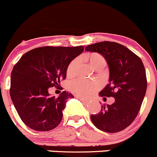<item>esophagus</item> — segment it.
Returning a JSON list of instances; mask_svg holds the SVG:
<instances>
[{
    "instance_id": "1",
    "label": "esophagus",
    "mask_w": 157,
    "mask_h": 157,
    "mask_svg": "<svg viewBox=\"0 0 157 157\" xmlns=\"http://www.w3.org/2000/svg\"><path fill=\"white\" fill-rule=\"evenodd\" d=\"M77 98H78L79 100L82 101V102H84V103H85V104H88V102H89V101H88V99H85V98H84L78 97V96H77Z\"/></svg>"
}]
</instances>
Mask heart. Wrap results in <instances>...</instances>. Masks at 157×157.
<instances>
[{"mask_svg": "<svg viewBox=\"0 0 157 157\" xmlns=\"http://www.w3.org/2000/svg\"><path fill=\"white\" fill-rule=\"evenodd\" d=\"M85 59L89 62L91 67L96 69L97 68L106 66L107 62L105 59L101 54L97 52L88 54L85 56ZM77 66V60L74 59L69 64L66 70L67 76L71 77L75 74V69ZM99 88V85L94 82H85L82 80H75L71 83L70 89L74 94L76 95L82 96V97H88L91 96L95 91Z\"/></svg>", "mask_w": 157, "mask_h": 157, "instance_id": "heart-1", "label": "heart"}]
</instances>
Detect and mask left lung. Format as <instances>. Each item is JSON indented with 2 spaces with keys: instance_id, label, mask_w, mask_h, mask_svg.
Instances as JSON below:
<instances>
[{
  "instance_id": "1",
  "label": "left lung",
  "mask_w": 157,
  "mask_h": 157,
  "mask_svg": "<svg viewBox=\"0 0 157 157\" xmlns=\"http://www.w3.org/2000/svg\"><path fill=\"white\" fill-rule=\"evenodd\" d=\"M88 52L103 56L110 70V83L99 95L113 97L112 105H102L91 120L99 130L108 133L121 131L131 124L139 113L147 87L142 60L128 48L115 42L104 41L88 45Z\"/></svg>"
}]
</instances>
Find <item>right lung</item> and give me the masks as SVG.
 Instances as JSON below:
<instances>
[{"mask_svg": "<svg viewBox=\"0 0 157 157\" xmlns=\"http://www.w3.org/2000/svg\"><path fill=\"white\" fill-rule=\"evenodd\" d=\"M84 51V46H43L22 56L10 76V94L22 121L31 129L48 131L56 128L70 93L50 96L49 88H59L66 78L68 66Z\"/></svg>", "mask_w": 157, "mask_h": 157, "instance_id": "add662e5", "label": "right lung"}]
</instances>
